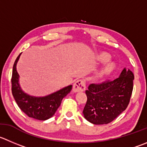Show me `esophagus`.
<instances>
[{
  "mask_svg": "<svg viewBox=\"0 0 147 147\" xmlns=\"http://www.w3.org/2000/svg\"><path fill=\"white\" fill-rule=\"evenodd\" d=\"M85 81L82 80H79L76 81L75 84L73 85V88L72 90L74 92H82L85 90Z\"/></svg>",
  "mask_w": 147,
  "mask_h": 147,
  "instance_id": "obj_1",
  "label": "esophagus"
}]
</instances>
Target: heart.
Wrapping results in <instances>:
<instances>
[{
    "instance_id": "1",
    "label": "heart",
    "mask_w": 147,
    "mask_h": 147,
    "mask_svg": "<svg viewBox=\"0 0 147 147\" xmlns=\"http://www.w3.org/2000/svg\"><path fill=\"white\" fill-rule=\"evenodd\" d=\"M111 58V56L108 55L106 52H101V53L98 54L96 57V59L100 62H107L102 67L100 68L99 71L96 73V77L97 78H102L104 77L107 76L108 75H109L111 72H112V71L115 69V67L116 65L113 62L111 61H108Z\"/></svg>"
}]
</instances>
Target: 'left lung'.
Returning <instances> with one entry per match:
<instances>
[{"label": "left lung", "mask_w": 147, "mask_h": 147, "mask_svg": "<svg viewBox=\"0 0 147 147\" xmlns=\"http://www.w3.org/2000/svg\"><path fill=\"white\" fill-rule=\"evenodd\" d=\"M134 80L133 72L124 67L114 80L90 85L85 91L88 100L82 111L85 119L95 125L113 121L129 105Z\"/></svg>", "instance_id": "obj_1"}]
</instances>
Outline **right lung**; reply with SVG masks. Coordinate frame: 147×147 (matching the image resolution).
I'll list each match as a JSON object with an SVG mask.
<instances>
[{"label": "right lung", "instance_id": "obj_1", "mask_svg": "<svg viewBox=\"0 0 147 147\" xmlns=\"http://www.w3.org/2000/svg\"><path fill=\"white\" fill-rule=\"evenodd\" d=\"M21 54L14 62L12 73V94L21 110L28 117L45 121L50 119L60 105L62 99L72 90V85H69L59 90L45 96H34L24 92L19 83V75L16 65Z\"/></svg>", "mask_w": 147, "mask_h": 147}]
</instances>
